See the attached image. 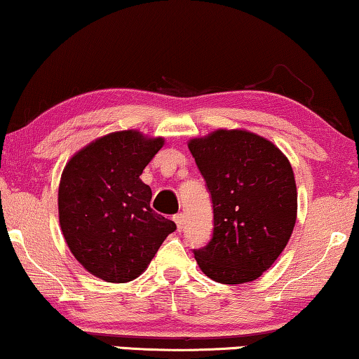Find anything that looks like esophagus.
I'll use <instances>...</instances> for the list:
<instances>
[{
  "instance_id": "esophagus-1",
  "label": "esophagus",
  "mask_w": 359,
  "mask_h": 359,
  "mask_svg": "<svg viewBox=\"0 0 359 359\" xmlns=\"http://www.w3.org/2000/svg\"><path fill=\"white\" fill-rule=\"evenodd\" d=\"M172 219H174V222L177 224V229H179V231H182V229H184V224H185L184 214H175V216H174Z\"/></svg>"
}]
</instances>
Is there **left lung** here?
I'll list each match as a JSON object with an SVG mask.
<instances>
[{
	"mask_svg": "<svg viewBox=\"0 0 359 359\" xmlns=\"http://www.w3.org/2000/svg\"><path fill=\"white\" fill-rule=\"evenodd\" d=\"M206 180L214 232L195 251L200 269L221 283L256 280L292 237L298 194L292 164L274 143L245 128H217L189 140Z\"/></svg>",
	"mask_w": 359,
	"mask_h": 359,
	"instance_id": "1",
	"label": "left lung"
}]
</instances>
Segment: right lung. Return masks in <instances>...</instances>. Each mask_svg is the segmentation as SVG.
Returning a JSON list of instances; mask_svg holds the SVG:
<instances>
[{
    "label": "right lung",
    "instance_id": "add662e5",
    "mask_svg": "<svg viewBox=\"0 0 359 359\" xmlns=\"http://www.w3.org/2000/svg\"><path fill=\"white\" fill-rule=\"evenodd\" d=\"M163 137L119 130L90 142L64 165L57 211L69 250L101 280L126 283L145 272L175 224L149 206L140 175Z\"/></svg>",
    "mask_w": 359,
    "mask_h": 359
}]
</instances>
